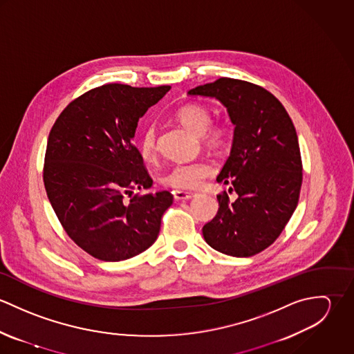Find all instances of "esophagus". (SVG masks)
Here are the masks:
<instances>
[{
    "label": "esophagus",
    "mask_w": 354,
    "mask_h": 354,
    "mask_svg": "<svg viewBox=\"0 0 354 354\" xmlns=\"http://www.w3.org/2000/svg\"><path fill=\"white\" fill-rule=\"evenodd\" d=\"M195 196H196V194H194V192H184V191H176L174 192V199L176 201H191Z\"/></svg>",
    "instance_id": "1"
}]
</instances>
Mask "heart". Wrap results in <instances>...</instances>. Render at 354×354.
<instances>
[{
    "mask_svg": "<svg viewBox=\"0 0 354 354\" xmlns=\"http://www.w3.org/2000/svg\"><path fill=\"white\" fill-rule=\"evenodd\" d=\"M177 118L180 122L194 132L195 135L202 136L203 140L211 146L218 147L223 140V132L219 128H208L209 125V113L207 109L199 104H187L181 107L177 113ZM155 143H156V132L150 127L143 132L140 140V152L145 159H152L155 155ZM214 173V167L211 163L205 160L181 163L170 169L163 177V183L167 187L176 189H196L203 184L205 178H208Z\"/></svg>",
    "mask_w": 354,
    "mask_h": 354,
    "instance_id": "b5f03b06",
    "label": "heart"
}]
</instances>
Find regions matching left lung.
<instances>
[{"mask_svg": "<svg viewBox=\"0 0 354 354\" xmlns=\"http://www.w3.org/2000/svg\"><path fill=\"white\" fill-rule=\"evenodd\" d=\"M221 102L234 125L230 155L216 181L237 199L218 195L219 209L203 227L218 252L250 257L270 247L293 215L303 183L295 125L271 93L252 83L221 77L188 91Z\"/></svg>", "mask_w": 354, "mask_h": 354, "instance_id": "1", "label": "left lung"}]
</instances>
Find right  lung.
<instances>
[{"label": "right lung", "mask_w": 354, "mask_h": 354, "mask_svg": "<svg viewBox=\"0 0 354 354\" xmlns=\"http://www.w3.org/2000/svg\"><path fill=\"white\" fill-rule=\"evenodd\" d=\"M170 86L104 84L71 102L51 128L44 183L68 236L103 261L131 259L158 239L167 191L133 196L152 180L133 145L139 120Z\"/></svg>", "instance_id": "add662e5"}]
</instances>
